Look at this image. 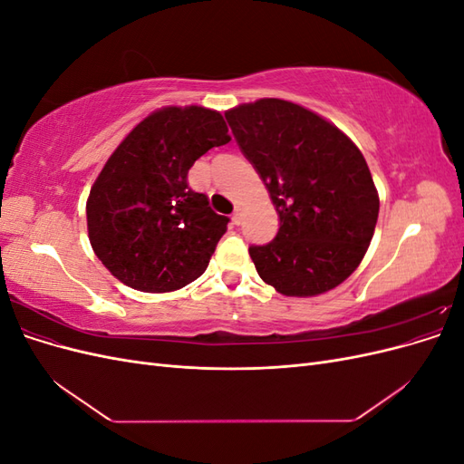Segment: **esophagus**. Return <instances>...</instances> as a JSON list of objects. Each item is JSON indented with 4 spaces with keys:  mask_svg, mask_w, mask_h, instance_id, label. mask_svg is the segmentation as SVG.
<instances>
[{
    "mask_svg": "<svg viewBox=\"0 0 464 464\" xmlns=\"http://www.w3.org/2000/svg\"><path fill=\"white\" fill-rule=\"evenodd\" d=\"M232 220H234V224H240V222H242V207H236V208H234Z\"/></svg>",
    "mask_w": 464,
    "mask_h": 464,
    "instance_id": "34e87169",
    "label": "esophagus"
}]
</instances>
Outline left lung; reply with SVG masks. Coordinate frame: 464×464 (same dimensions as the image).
<instances>
[{"label": "left lung", "instance_id": "8db88e82", "mask_svg": "<svg viewBox=\"0 0 464 464\" xmlns=\"http://www.w3.org/2000/svg\"><path fill=\"white\" fill-rule=\"evenodd\" d=\"M224 116L280 218L271 244L249 247L263 283L298 298L344 283L366 256L379 215L360 149L329 120L283 98H259Z\"/></svg>", "mask_w": 464, "mask_h": 464}]
</instances>
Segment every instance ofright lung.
Here are the masks:
<instances>
[{"instance_id":"right-lung-1","label":"right lung","mask_w":464,"mask_h":464,"mask_svg":"<svg viewBox=\"0 0 464 464\" xmlns=\"http://www.w3.org/2000/svg\"><path fill=\"white\" fill-rule=\"evenodd\" d=\"M230 139L217 110L164 106L110 154L89 193L87 230L96 257L120 283L174 292L205 273L228 218L189 188L188 172Z\"/></svg>"}]
</instances>
